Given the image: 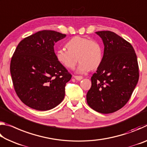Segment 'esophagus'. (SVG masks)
I'll return each instance as SVG.
<instances>
[{"label": "esophagus", "instance_id": "34e87169", "mask_svg": "<svg viewBox=\"0 0 147 147\" xmlns=\"http://www.w3.org/2000/svg\"><path fill=\"white\" fill-rule=\"evenodd\" d=\"M73 77L77 80H81L83 79V77L81 76H73Z\"/></svg>", "mask_w": 147, "mask_h": 147}]
</instances>
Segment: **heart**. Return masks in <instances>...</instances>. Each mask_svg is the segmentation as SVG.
Listing matches in <instances>:
<instances>
[{
    "instance_id": "1",
    "label": "heart",
    "mask_w": 147,
    "mask_h": 147,
    "mask_svg": "<svg viewBox=\"0 0 147 147\" xmlns=\"http://www.w3.org/2000/svg\"><path fill=\"white\" fill-rule=\"evenodd\" d=\"M66 48L56 52L57 61L67 69H73L77 59L80 61L77 72L86 73L91 69H97L102 61L103 53L100 44L90 39L80 36L71 38L66 43Z\"/></svg>"
}]
</instances>
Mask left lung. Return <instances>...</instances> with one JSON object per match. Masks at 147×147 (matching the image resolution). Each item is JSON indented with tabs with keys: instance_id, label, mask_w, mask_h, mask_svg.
Segmentation results:
<instances>
[{
	"instance_id": "8db88e82",
	"label": "left lung",
	"mask_w": 147,
	"mask_h": 147,
	"mask_svg": "<svg viewBox=\"0 0 147 147\" xmlns=\"http://www.w3.org/2000/svg\"><path fill=\"white\" fill-rule=\"evenodd\" d=\"M95 33L104 45L102 61L91 77L87 102L94 111L111 113L128 102L139 80L137 56L131 45L111 31Z\"/></svg>"
}]
</instances>
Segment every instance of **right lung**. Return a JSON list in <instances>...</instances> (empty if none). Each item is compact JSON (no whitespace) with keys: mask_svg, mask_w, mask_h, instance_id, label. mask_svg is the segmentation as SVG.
Masks as SVG:
<instances>
[{"mask_svg":"<svg viewBox=\"0 0 147 147\" xmlns=\"http://www.w3.org/2000/svg\"><path fill=\"white\" fill-rule=\"evenodd\" d=\"M65 37L56 31L42 30L17 45L10 73L17 96L30 108L49 110L63 100L65 87L72 75L57 61L54 46Z\"/></svg>","mask_w":147,"mask_h":147,"instance_id":"add662e5","label":"right lung"}]
</instances>
